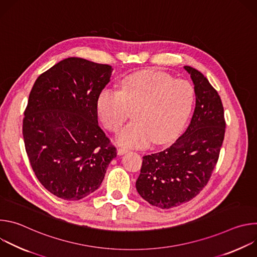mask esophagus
I'll return each instance as SVG.
<instances>
[{"label": "esophagus", "instance_id": "34e87169", "mask_svg": "<svg viewBox=\"0 0 257 257\" xmlns=\"http://www.w3.org/2000/svg\"><path fill=\"white\" fill-rule=\"evenodd\" d=\"M128 151L126 150V149H123V148H120V149H118L117 150V153H118V155L119 156H122V155H124V154H126Z\"/></svg>", "mask_w": 257, "mask_h": 257}]
</instances>
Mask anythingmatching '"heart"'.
Returning a JSON list of instances; mask_svg holds the SVG:
<instances>
[{
	"label": "heart",
	"instance_id": "obj_1",
	"mask_svg": "<svg viewBox=\"0 0 257 257\" xmlns=\"http://www.w3.org/2000/svg\"><path fill=\"white\" fill-rule=\"evenodd\" d=\"M193 101L194 89L189 81L145 70L124 78L119 91L103 89L96 99V111L103 126L113 132L133 112L134 121L119 133L118 142L127 148H145L152 142L173 140L185 124Z\"/></svg>",
	"mask_w": 257,
	"mask_h": 257
}]
</instances>
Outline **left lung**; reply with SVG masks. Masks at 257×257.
Wrapping results in <instances>:
<instances>
[{
    "mask_svg": "<svg viewBox=\"0 0 257 257\" xmlns=\"http://www.w3.org/2000/svg\"><path fill=\"white\" fill-rule=\"evenodd\" d=\"M194 83V113L186 129L167 150L144 156L136 189L154 206L171 208L194 198L209 181L225 137L224 106L198 70L184 66Z\"/></svg>",
    "mask_w": 257,
    "mask_h": 257,
    "instance_id": "1",
    "label": "left lung"
}]
</instances>
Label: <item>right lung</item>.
Masks as SVG:
<instances>
[{"mask_svg":"<svg viewBox=\"0 0 257 257\" xmlns=\"http://www.w3.org/2000/svg\"><path fill=\"white\" fill-rule=\"evenodd\" d=\"M113 68L65 59L35 80L22 134L35 177L52 194L79 200L101 184L116 148L97 122L96 99Z\"/></svg>","mask_w":257,"mask_h":257,"instance_id":"obj_1","label":"right lung"}]
</instances>
